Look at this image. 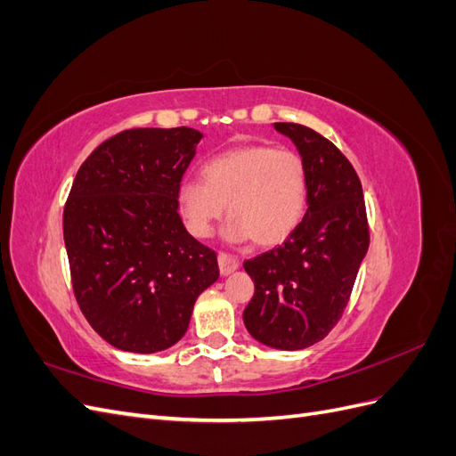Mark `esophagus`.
<instances>
[{
    "instance_id": "34e87169",
    "label": "esophagus",
    "mask_w": 456,
    "mask_h": 456,
    "mask_svg": "<svg viewBox=\"0 0 456 456\" xmlns=\"http://www.w3.org/2000/svg\"><path fill=\"white\" fill-rule=\"evenodd\" d=\"M218 268L223 275H230L232 272H236L240 268V260L233 255L218 253Z\"/></svg>"
}]
</instances>
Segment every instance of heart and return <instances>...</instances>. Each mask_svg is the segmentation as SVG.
<instances>
[{
	"label": "heart",
	"instance_id": "heart-1",
	"mask_svg": "<svg viewBox=\"0 0 456 456\" xmlns=\"http://www.w3.org/2000/svg\"><path fill=\"white\" fill-rule=\"evenodd\" d=\"M232 220L224 238L278 245L298 228L308 203V169L300 154L268 144L223 151L203 165V181L186 178L178 186V207L188 230L209 238L216 220Z\"/></svg>",
	"mask_w": 456,
	"mask_h": 456
}]
</instances>
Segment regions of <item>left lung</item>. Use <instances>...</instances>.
Returning <instances> with one entry per match:
<instances>
[{
    "mask_svg": "<svg viewBox=\"0 0 456 456\" xmlns=\"http://www.w3.org/2000/svg\"><path fill=\"white\" fill-rule=\"evenodd\" d=\"M308 169V209L283 245L243 268L255 295L243 310L249 335L275 350H305L337 325L369 249L362 183L325 136L298 123H273Z\"/></svg>",
    "mask_w": 456,
    "mask_h": 456,
    "instance_id": "obj_1",
    "label": "left lung"
}]
</instances>
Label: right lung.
<instances>
[{
  "mask_svg": "<svg viewBox=\"0 0 456 456\" xmlns=\"http://www.w3.org/2000/svg\"><path fill=\"white\" fill-rule=\"evenodd\" d=\"M201 139L190 127L123 131L74 178L62 218L72 287L91 327L118 350L171 348L218 280L215 251L178 215V186Z\"/></svg>",
  "mask_w": 456,
  "mask_h": 456,
  "instance_id": "obj_1",
  "label": "right lung"
}]
</instances>
